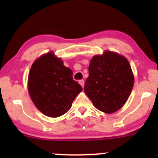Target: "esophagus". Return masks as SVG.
Instances as JSON below:
<instances>
[{"label": "esophagus", "mask_w": 158, "mask_h": 158, "mask_svg": "<svg viewBox=\"0 0 158 158\" xmlns=\"http://www.w3.org/2000/svg\"><path fill=\"white\" fill-rule=\"evenodd\" d=\"M79 83L80 84L81 86L84 87V85H85V82H84V80H79Z\"/></svg>", "instance_id": "34e87169"}]
</instances>
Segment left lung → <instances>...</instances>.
Returning <instances> with one entry per match:
<instances>
[{"instance_id":"1","label":"left lung","mask_w":158,"mask_h":158,"mask_svg":"<svg viewBox=\"0 0 158 158\" xmlns=\"http://www.w3.org/2000/svg\"><path fill=\"white\" fill-rule=\"evenodd\" d=\"M134 82L128 60L117 52L106 50L91 59L84 91L97 109L111 114L125 104Z\"/></svg>"}]
</instances>
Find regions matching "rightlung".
<instances>
[{"instance_id":"obj_1","label":"right lung","mask_w":158,"mask_h":158,"mask_svg":"<svg viewBox=\"0 0 158 158\" xmlns=\"http://www.w3.org/2000/svg\"><path fill=\"white\" fill-rule=\"evenodd\" d=\"M27 88L35 106L51 118L67 112L82 90L73 80V71L52 51L33 62L28 76Z\"/></svg>"}]
</instances>
